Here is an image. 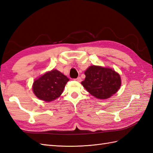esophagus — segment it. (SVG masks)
Listing matches in <instances>:
<instances>
[{
	"instance_id": "esophagus-1",
	"label": "esophagus",
	"mask_w": 153,
	"mask_h": 153,
	"mask_svg": "<svg viewBox=\"0 0 153 153\" xmlns=\"http://www.w3.org/2000/svg\"><path fill=\"white\" fill-rule=\"evenodd\" d=\"M76 81H78V82H80L81 80H82V79H81V78L79 76V77H78V78H76V79H74Z\"/></svg>"
}]
</instances>
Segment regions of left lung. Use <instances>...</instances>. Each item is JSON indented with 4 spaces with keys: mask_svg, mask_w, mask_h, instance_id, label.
Instances as JSON below:
<instances>
[{
    "mask_svg": "<svg viewBox=\"0 0 153 153\" xmlns=\"http://www.w3.org/2000/svg\"><path fill=\"white\" fill-rule=\"evenodd\" d=\"M81 84L90 94L99 99H107L114 94L121 85L120 75L109 68L90 66L84 73Z\"/></svg>",
    "mask_w": 153,
    "mask_h": 153,
    "instance_id": "obj_1",
    "label": "left lung"
}]
</instances>
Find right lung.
Instances as JSON below:
<instances>
[{"label":"right lung","instance_id":"right-lung-1","mask_svg":"<svg viewBox=\"0 0 153 153\" xmlns=\"http://www.w3.org/2000/svg\"><path fill=\"white\" fill-rule=\"evenodd\" d=\"M69 79L57 70H52L35 80L33 90L40 100L51 101L62 94Z\"/></svg>","mask_w":153,"mask_h":153}]
</instances>
